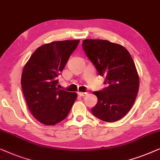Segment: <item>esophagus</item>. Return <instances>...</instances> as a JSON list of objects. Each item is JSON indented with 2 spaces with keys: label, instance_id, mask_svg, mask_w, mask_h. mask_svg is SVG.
<instances>
[{
  "label": "esophagus",
  "instance_id": "esophagus-1",
  "mask_svg": "<svg viewBox=\"0 0 160 160\" xmlns=\"http://www.w3.org/2000/svg\"><path fill=\"white\" fill-rule=\"evenodd\" d=\"M88 94L87 92H78V95L80 96H85Z\"/></svg>",
  "mask_w": 160,
  "mask_h": 160
}]
</instances>
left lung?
Instances as JSON below:
<instances>
[{"mask_svg":"<svg viewBox=\"0 0 160 160\" xmlns=\"http://www.w3.org/2000/svg\"><path fill=\"white\" fill-rule=\"evenodd\" d=\"M82 48L108 85L93 92L98 102L92 113L105 122H116L130 111L138 92L139 76L133 60L125 47L106 40H84Z\"/></svg>","mask_w":160,"mask_h":160,"instance_id":"obj_1","label":"left lung"}]
</instances>
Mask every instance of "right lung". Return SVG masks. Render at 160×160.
<instances>
[{
  "label": "right lung",
  "mask_w": 160,
  "mask_h": 160,
  "mask_svg": "<svg viewBox=\"0 0 160 160\" xmlns=\"http://www.w3.org/2000/svg\"><path fill=\"white\" fill-rule=\"evenodd\" d=\"M79 40L54 41L40 46L24 65L21 85L33 117L54 125L68 115L78 94L57 88V78L79 44Z\"/></svg>",
  "instance_id": "right-lung-1"
}]
</instances>
